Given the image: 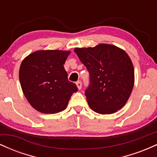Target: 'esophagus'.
<instances>
[{"mask_svg":"<svg viewBox=\"0 0 157 157\" xmlns=\"http://www.w3.org/2000/svg\"><path fill=\"white\" fill-rule=\"evenodd\" d=\"M76 85L77 86V88H78L79 90L81 89V88H82V82L81 81H77L76 82Z\"/></svg>","mask_w":157,"mask_h":157,"instance_id":"34e87169","label":"esophagus"}]
</instances>
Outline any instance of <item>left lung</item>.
Instances as JSON below:
<instances>
[{
	"label": "left lung",
	"mask_w": 157,
	"mask_h": 157,
	"mask_svg": "<svg viewBox=\"0 0 157 157\" xmlns=\"http://www.w3.org/2000/svg\"><path fill=\"white\" fill-rule=\"evenodd\" d=\"M75 52L89 73V87L85 91L89 107L101 114L122 109L134 83V66L127 53L109 44L76 48Z\"/></svg>",
	"instance_id": "left-lung-1"
}]
</instances>
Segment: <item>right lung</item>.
Instances as JSON below:
<instances>
[{
	"label": "right lung",
	"mask_w": 157,
	"mask_h": 157,
	"mask_svg": "<svg viewBox=\"0 0 157 157\" xmlns=\"http://www.w3.org/2000/svg\"><path fill=\"white\" fill-rule=\"evenodd\" d=\"M70 52L37 51L21 63L19 79L23 92L34 109L55 113L67 107L77 86L68 80L63 64Z\"/></svg>",
	"instance_id": "right-lung-1"
}]
</instances>
